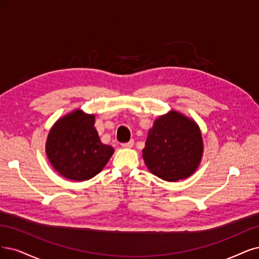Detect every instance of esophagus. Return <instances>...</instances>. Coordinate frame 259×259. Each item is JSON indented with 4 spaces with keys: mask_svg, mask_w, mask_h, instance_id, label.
<instances>
[{
    "mask_svg": "<svg viewBox=\"0 0 259 259\" xmlns=\"http://www.w3.org/2000/svg\"><path fill=\"white\" fill-rule=\"evenodd\" d=\"M133 144H135V142H133V140H131L128 143H123V144H121V146L123 148H131V147H133Z\"/></svg>",
    "mask_w": 259,
    "mask_h": 259,
    "instance_id": "34e87169",
    "label": "esophagus"
}]
</instances>
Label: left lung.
Listing matches in <instances>:
<instances>
[{
	"instance_id": "8db88e82",
	"label": "left lung",
	"mask_w": 259,
	"mask_h": 259,
	"mask_svg": "<svg viewBox=\"0 0 259 259\" xmlns=\"http://www.w3.org/2000/svg\"><path fill=\"white\" fill-rule=\"evenodd\" d=\"M197 123L177 111L157 118L148 131L143 159L152 174L167 181L192 175L203 156Z\"/></svg>"
}]
</instances>
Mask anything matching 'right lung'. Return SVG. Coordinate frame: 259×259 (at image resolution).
<instances>
[{"instance_id": "add662e5", "label": "right lung", "mask_w": 259, "mask_h": 259, "mask_svg": "<svg viewBox=\"0 0 259 259\" xmlns=\"http://www.w3.org/2000/svg\"><path fill=\"white\" fill-rule=\"evenodd\" d=\"M95 115L75 110L57 120L48 135L46 152L59 174L74 181L100 173L114 148L102 144L94 127Z\"/></svg>"}]
</instances>
